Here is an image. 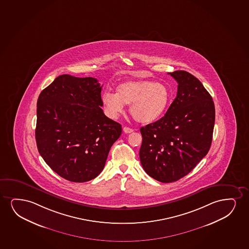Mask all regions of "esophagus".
I'll use <instances>...</instances> for the list:
<instances>
[{"instance_id":"esophagus-1","label":"esophagus","mask_w":249,"mask_h":249,"mask_svg":"<svg viewBox=\"0 0 249 249\" xmlns=\"http://www.w3.org/2000/svg\"><path fill=\"white\" fill-rule=\"evenodd\" d=\"M123 132L125 133H133V130L132 128H130V127H127V126H124L123 127Z\"/></svg>"}]
</instances>
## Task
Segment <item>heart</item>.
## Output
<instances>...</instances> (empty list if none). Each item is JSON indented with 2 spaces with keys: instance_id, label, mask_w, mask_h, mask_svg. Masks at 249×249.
Segmentation results:
<instances>
[{
  "instance_id": "b5f03b06",
  "label": "heart",
  "mask_w": 249,
  "mask_h": 249,
  "mask_svg": "<svg viewBox=\"0 0 249 249\" xmlns=\"http://www.w3.org/2000/svg\"><path fill=\"white\" fill-rule=\"evenodd\" d=\"M171 100L168 88L152 80H131L120 84L116 94L106 92L102 102L107 113L116 117L130 105V114L141 123H149L164 114Z\"/></svg>"
}]
</instances>
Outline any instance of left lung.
Instances as JSON below:
<instances>
[{
	"label": "left lung",
	"instance_id": "left-lung-1",
	"mask_svg": "<svg viewBox=\"0 0 249 249\" xmlns=\"http://www.w3.org/2000/svg\"><path fill=\"white\" fill-rule=\"evenodd\" d=\"M169 74L178 82V94L165 116L142 126L139 158L146 173L164 183L188 174L210 150L215 110L212 97L194 75Z\"/></svg>",
	"mask_w": 249,
	"mask_h": 249
}]
</instances>
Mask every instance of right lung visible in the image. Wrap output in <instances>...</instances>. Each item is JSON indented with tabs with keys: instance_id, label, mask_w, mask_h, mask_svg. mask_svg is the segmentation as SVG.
<instances>
[{
	"instance_id": "obj_1",
	"label": "right lung",
	"mask_w": 249,
	"mask_h": 249,
	"mask_svg": "<svg viewBox=\"0 0 249 249\" xmlns=\"http://www.w3.org/2000/svg\"><path fill=\"white\" fill-rule=\"evenodd\" d=\"M96 78L59 76L37 101L36 139L39 155L68 181L85 182L103 171L122 126L101 107Z\"/></svg>"
}]
</instances>
